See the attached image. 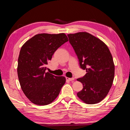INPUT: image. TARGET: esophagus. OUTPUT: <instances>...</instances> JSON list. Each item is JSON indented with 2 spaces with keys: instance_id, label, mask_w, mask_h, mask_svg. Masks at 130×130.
Instances as JSON below:
<instances>
[{
  "instance_id": "34e87169",
  "label": "esophagus",
  "mask_w": 130,
  "mask_h": 130,
  "mask_svg": "<svg viewBox=\"0 0 130 130\" xmlns=\"http://www.w3.org/2000/svg\"><path fill=\"white\" fill-rule=\"evenodd\" d=\"M66 80L67 81H73L74 80V78H68V77H66Z\"/></svg>"
}]
</instances>
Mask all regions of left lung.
<instances>
[{
  "instance_id": "1",
  "label": "left lung",
  "mask_w": 130,
  "mask_h": 130,
  "mask_svg": "<svg viewBox=\"0 0 130 130\" xmlns=\"http://www.w3.org/2000/svg\"><path fill=\"white\" fill-rule=\"evenodd\" d=\"M68 36L80 68L87 72L84 76L77 79L83 85L77 96L87 104L99 103L108 93L113 83L115 65L111 52L102 41L87 32Z\"/></svg>"
}]
</instances>
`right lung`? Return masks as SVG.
I'll return each instance as SVG.
<instances>
[{"label": "right lung", "instance_id": "obj_1", "mask_svg": "<svg viewBox=\"0 0 130 130\" xmlns=\"http://www.w3.org/2000/svg\"><path fill=\"white\" fill-rule=\"evenodd\" d=\"M67 41L64 33L38 34L22 46L18 76L23 93L34 104L45 105L52 103L65 84V77L56 76L45 71L54 52Z\"/></svg>", "mask_w": 130, "mask_h": 130}]
</instances>
